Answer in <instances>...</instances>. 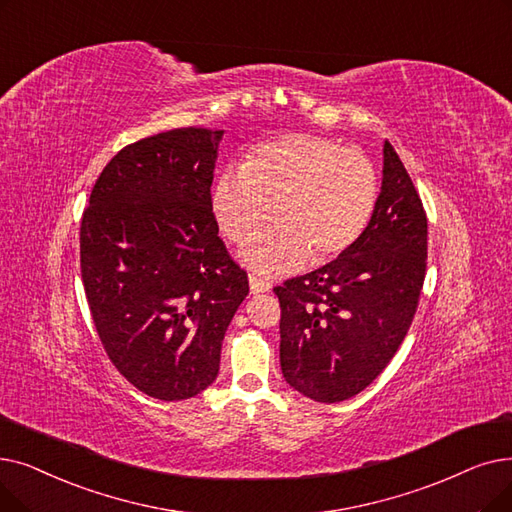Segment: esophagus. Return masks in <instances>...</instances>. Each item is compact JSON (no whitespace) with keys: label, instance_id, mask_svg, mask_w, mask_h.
Returning a JSON list of instances; mask_svg holds the SVG:
<instances>
[{"label":"esophagus","instance_id":"obj_1","mask_svg":"<svg viewBox=\"0 0 512 512\" xmlns=\"http://www.w3.org/2000/svg\"><path fill=\"white\" fill-rule=\"evenodd\" d=\"M249 286H251V293L253 295H261V293H270L272 291V282L265 280V278H257V276L249 278Z\"/></svg>","mask_w":512,"mask_h":512}]
</instances>
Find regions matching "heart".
I'll return each mask as SVG.
<instances>
[{
	"mask_svg": "<svg viewBox=\"0 0 512 512\" xmlns=\"http://www.w3.org/2000/svg\"><path fill=\"white\" fill-rule=\"evenodd\" d=\"M376 198V171L362 152L291 133L251 150L242 167L221 171L211 211L234 244L257 238L274 213L278 226L244 251L242 261L259 274H280L309 257L322 263L351 249L370 224Z\"/></svg>",
	"mask_w": 512,
	"mask_h": 512,
	"instance_id": "1",
	"label": "heart"
}]
</instances>
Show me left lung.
Wrapping results in <instances>:
<instances>
[{
  "instance_id": "obj_1",
  "label": "left lung",
  "mask_w": 512,
  "mask_h": 512,
  "mask_svg": "<svg viewBox=\"0 0 512 512\" xmlns=\"http://www.w3.org/2000/svg\"><path fill=\"white\" fill-rule=\"evenodd\" d=\"M427 272V213L389 142L368 228L335 261L286 280L280 366L305 397L335 404L364 391L402 345Z\"/></svg>"
}]
</instances>
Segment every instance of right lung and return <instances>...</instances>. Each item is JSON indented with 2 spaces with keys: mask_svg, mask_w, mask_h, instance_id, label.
Listing matches in <instances>:
<instances>
[{
  "mask_svg": "<svg viewBox=\"0 0 512 512\" xmlns=\"http://www.w3.org/2000/svg\"><path fill=\"white\" fill-rule=\"evenodd\" d=\"M221 136L182 127L125 146L81 217V278L102 347L163 402L217 379L221 341L249 295L211 211Z\"/></svg>",
  "mask_w": 512,
  "mask_h": 512,
  "instance_id": "1",
  "label": "right lung"
}]
</instances>
